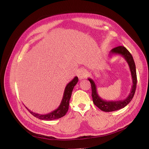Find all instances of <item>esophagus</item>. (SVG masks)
<instances>
[{"label": "esophagus", "instance_id": "34e87169", "mask_svg": "<svg viewBox=\"0 0 149 149\" xmlns=\"http://www.w3.org/2000/svg\"><path fill=\"white\" fill-rule=\"evenodd\" d=\"M88 75V72L86 70L84 69H80L79 71L77 73V76L79 78L80 80L84 79L85 78H86Z\"/></svg>", "mask_w": 149, "mask_h": 149}]
</instances>
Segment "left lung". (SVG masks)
Returning <instances> with one entry per match:
<instances>
[{"label": "left lung", "mask_w": 149, "mask_h": 149, "mask_svg": "<svg viewBox=\"0 0 149 149\" xmlns=\"http://www.w3.org/2000/svg\"><path fill=\"white\" fill-rule=\"evenodd\" d=\"M112 54H119L126 60L130 68L132 79V86L128 97L124 100L119 101H106L101 98L98 94L97 87L95 82L91 79H88L91 84L92 97L94 104L101 111L104 112H112L120 110L126 106L132 100L136 91L137 77L136 72V66L133 57L129 51L124 46H120L112 49L111 51L110 56Z\"/></svg>", "instance_id": "8db88e82"}]
</instances>
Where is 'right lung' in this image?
<instances>
[{
    "instance_id": "right-lung-1",
    "label": "right lung",
    "mask_w": 149,
    "mask_h": 149,
    "mask_svg": "<svg viewBox=\"0 0 149 149\" xmlns=\"http://www.w3.org/2000/svg\"><path fill=\"white\" fill-rule=\"evenodd\" d=\"M78 81H79L78 77H75L74 78V79L66 85V86L65 89L63 96V98L60 106L57 109L53 111L52 112L49 113L45 114V115H40V114H38V113L31 111L27 107L26 108L33 116H34L35 117H36V118L38 119H40L42 120L51 121V120L61 118V117H63L66 115V113L68 111L69 105V100H70V97H71L73 89L75 86L76 85V84L78 83Z\"/></svg>"
}]
</instances>
